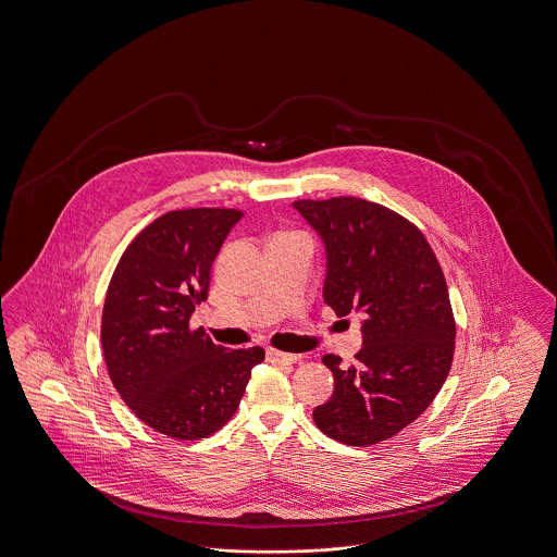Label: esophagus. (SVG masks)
I'll return each mask as SVG.
<instances>
[{
  "label": "esophagus",
  "instance_id": "esophagus-1",
  "mask_svg": "<svg viewBox=\"0 0 557 557\" xmlns=\"http://www.w3.org/2000/svg\"><path fill=\"white\" fill-rule=\"evenodd\" d=\"M267 359H269L271 363H297L301 357H299V355H293V352H282V350L269 348V350H267Z\"/></svg>",
  "mask_w": 557,
  "mask_h": 557
}]
</instances>
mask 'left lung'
<instances>
[{
	"label": "left lung",
	"mask_w": 557,
	"mask_h": 557,
	"mask_svg": "<svg viewBox=\"0 0 557 557\" xmlns=\"http://www.w3.org/2000/svg\"><path fill=\"white\" fill-rule=\"evenodd\" d=\"M295 209L326 248L324 301L363 313L352 366L324 355L335 391L313 410L329 437L370 446L417 421L442 388L455 355V315L425 235L393 209L355 196L301 198Z\"/></svg>",
	"instance_id": "left-lung-1"
}]
</instances>
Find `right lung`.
Returning a JSON list of instances; mask_svg holds the SVG:
<instances>
[{
  "mask_svg": "<svg viewBox=\"0 0 557 557\" xmlns=\"http://www.w3.org/2000/svg\"><path fill=\"white\" fill-rule=\"evenodd\" d=\"M242 209L166 211L125 248L102 309V352L113 386L153 432L200 440L239 408L260 346L228 350L189 318L207 299L211 264Z\"/></svg>",
  "mask_w": 557,
  "mask_h": 557,
  "instance_id": "1",
  "label": "right lung"
}]
</instances>
